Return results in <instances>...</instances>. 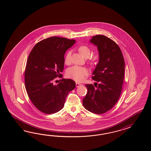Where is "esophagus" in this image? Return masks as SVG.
<instances>
[{
    "mask_svg": "<svg viewBox=\"0 0 151 151\" xmlns=\"http://www.w3.org/2000/svg\"><path fill=\"white\" fill-rule=\"evenodd\" d=\"M80 85H81V83H78V82H76V87H79Z\"/></svg>",
    "mask_w": 151,
    "mask_h": 151,
    "instance_id": "esophagus-1",
    "label": "esophagus"
}]
</instances>
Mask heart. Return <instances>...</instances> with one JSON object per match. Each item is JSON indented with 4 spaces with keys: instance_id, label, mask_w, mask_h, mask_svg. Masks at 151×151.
Wrapping results in <instances>:
<instances>
[{
    "instance_id": "heart-1",
    "label": "heart",
    "mask_w": 151,
    "mask_h": 151,
    "mask_svg": "<svg viewBox=\"0 0 151 151\" xmlns=\"http://www.w3.org/2000/svg\"><path fill=\"white\" fill-rule=\"evenodd\" d=\"M78 50L81 55L85 58H87L91 54V50L90 47L86 45H80L78 47ZM71 54V51H69L65 56V63L68 64L69 63L70 59V56ZM100 59V55L99 53L94 54L90 58V61L92 63L97 62ZM88 75V71L85 68L73 66L70 68L66 71V75L69 78H72L73 80L81 82L83 81Z\"/></svg>"
}]
</instances>
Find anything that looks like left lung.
<instances>
[{
    "mask_svg": "<svg viewBox=\"0 0 151 151\" xmlns=\"http://www.w3.org/2000/svg\"><path fill=\"white\" fill-rule=\"evenodd\" d=\"M90 42L97 46L100 59L92 78L96 83L86 84L87 93L82 100L86 110L102 114L111 110L121 95L124 83V60L119 45L102 35L92 37ZM99 83L98 84V83Z\"/></svg>",
    "mask_w": 151,
    "mask_h": 151,
    "instance_id": "obj_1",
    "label": "left lung"
}]
</instances>
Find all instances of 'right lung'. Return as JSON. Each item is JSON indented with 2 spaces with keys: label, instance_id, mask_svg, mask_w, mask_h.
Returning <instances> with one entry per match:
<instances>
[{
  "label": "right lung",
  "instance_id": "add662e5",
  "mask_svg": "<svg viewBox=\"0 0 151 151\" xmlns=\"http://www.w3.org/2000/svg\"><path fill=\"white\" fill-rule=\"evenodd\" d=\"M74 39L52 37L37 42L30 52L25 70V86L27 95L37 109L46 114H54L64 106L69 92L73 90L75 82L63 78L64 55L75 43Z\"/></svg>",
  "mask_w": 151,
  "mask_h": 151
}]
</instances>
